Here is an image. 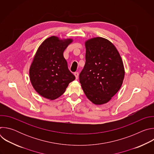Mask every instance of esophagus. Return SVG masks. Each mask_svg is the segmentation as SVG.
I'll return each mask as SVG.
<instances>
[{
  "mask_svg": "<svg viewBox=\"0 0 154 154\" xmlns=\"http://www.w3.org/2000/svg\"><path fill=\"white\" fill-rule=\"evenodd\" d=\"M74 75L75 76V79H78V78H79V72H74Z\"/></svg>",
  "mask_w": 154,
  "mask_h": 154,
  "instance_id": "esophagus-1",
  "label": "esophagus"
}]
</instances>
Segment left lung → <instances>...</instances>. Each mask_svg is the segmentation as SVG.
Here are the masks:
<instances>
[{
  "label": "left lung",
  "mask_w": 154,
  "mask_h": 154,
  "mask_svg": "<svg viewBox=\"0 0 154 154\" xmlns=\"http://www.w3.org/2000/svg\"><path fill=\"white\" fill-rule=\"evenodd\" d=\"M86 62L80 73L82 89L96 105L108 102L119 91L125 71L121 57L108 40L97 37L85 42Z\"/></svg>",
  "instance_id": "left-lung-1"
}]
</instances>
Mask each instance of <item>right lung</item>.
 Masks as SVG:
<instances>
[{
    "instance_id": "obj_1",
    "label": "right lung",
    "mask_w": 154,
    "mask_h": 154,
    "mask_svg": "<svg viewBox=\"0 0 154 154\" xmlns=\"http://www.w3.org/2000/svg\"><path fill=\"white\" fill-rule=\"evenodd\" d=\"M72 41L53 36L44 41L38 49L29 74L34 89L41 96L54 100L75 79L63 57V52Z\"/></svg>"
}]
</instances>
